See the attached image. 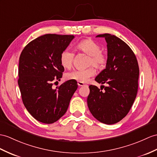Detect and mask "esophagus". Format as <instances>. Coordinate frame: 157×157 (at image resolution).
I'll return each instance as SVG.
<instances>
[{
  "instance_id": "34e87169",
  "label": "esophagus",
  "mask_w": 157,
  "mask_h": 157,
  "mask_svg": "<svg viewBox=\"0 0 157 157\" xmlns=\"http://www.w3.org/2000/svg\"><path fill=\"white\" fill-rule=\"evenodd\" d=\"M78 85L79 86H85V83H83V82H78Z\"/></svg>"
}]
</instances>
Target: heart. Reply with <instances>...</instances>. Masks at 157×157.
<instances>
[{
  "instance_id": "b5f03b06",
  "label": "heart",
  "mask_w": 157,
  "mask_h": 157,
  "mask_svg": "<svg viewBox=\"0 0 157 157\" xmlns=\"http://www.w3.org/2000/svg\"><path fill=\"white\" fill-rule=\"evenodd\" d=\"M76 47L78 51L89 56L88 66L93 65L98 69H101L105 67L107 58L104 53L101 52V45L97 42L91 39H85L78 43ZM73 59L74 53L68 49L64 50L60 55V64L64 68H70L72 67ZM94 74V69L93 67H90L85 70H75L68 72L66 75V78L68 80L86 82Z\"/></svg>"
}]
</instances>
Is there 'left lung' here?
<instances>
[{
	"label": "left lung",
	"instance_id": "1",
	"mask_svg": "<svg viewBox=\"0 0 157 157\" xmlns=\"http://www.w3.org/2000/svg\"><path fill=\"white\" fill-rule=\"evenodd\" d=\"M107 43L106 68L95 81L102 85L100 89L90 85L87 104L91 114L106 124H115L127 115L138 91L139 68L136 56L129 46L110 34H98ZM104 91H102L103 89Z\"/></svg>",
	"mask_w": 157,
	"mask_h": 157
}]
</instances>
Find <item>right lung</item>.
<instances>
[{
    "label": "right lung",
    "mask_w": 157,
    "mask_h": 157,
    "mask_svg": "<svg viewBox=\"0 0 157 157\" xmlns=\"http://www.w3.org/2000/svg\"><path fill=\"white\" fill-rule=\"evenodd\" d=\"M74 38L44 34L30 42L19 58L18 84L22 102L29 113L43 123L52 124L65 114L78 88L77 82L69 80L52 89L64 71L60 55Z\"/></svg>",
    "instance_id": "obj_1"
}]
</instances>
